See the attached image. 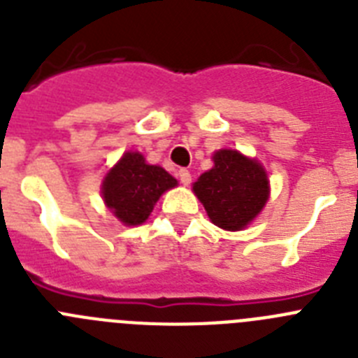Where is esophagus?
Returning a JSON list of instances; mask_svg holds the SVG:
<instances>
[{"mask_svg":"<svg viewBox=\"0 0 358 358\" xmlns=\"http://www.w3.org/2000/svg\"><path fill=\"white\" fill-rule=\"evenodd\" d=\"M177 176H179V181H181L185 186H188L189 182H192V173H189V170L181 169L179 172H177Z\"/></svg>","mask_w":358,"mask_h":358,"instance_id":"34e87169","label":"esophagus"}]
</instances>
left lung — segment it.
Listing matches in <instances>:
<instances>
[{"mask_svg":"<svg viewBox=\"0 0 358 358\" xmlns=\"http://www.w3.org/2000/svg\"><path fill=\"white\" fill-rule=\"evenodd\" d=\"M215 166L199 177L194 192L215 226L238 231L248 226L268 199L267 173L260 163L236 150L213 154Z\"/></svg>","mask_w":358,"mask_h":358,"instance_id":"obj_1","label":"left lung"}]
</instances>
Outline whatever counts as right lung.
Masks as SVG:
<instances>
[{
	"mask_svg": "<svg viewBox=\"0 0 358 358\" xmlns=\"http://www.w3.org/2000/svg\"><path fill=\"white\" fill-rule=\"evenodd\" d=\"M177 181L166 170L147 164L140 152H125L103 179L102 195L107 208L127 226L145 222L163 192Z\"/></svg>",
	"mask_w": 358,
	"mask_h": 358,
	"instance_id": "1",
	"label": "right lung"
}]
</instances>
